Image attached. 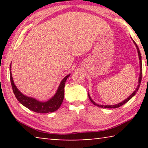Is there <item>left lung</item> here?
<instances>
[{
  "label": "left lung",
  "mask_w": 148,
  "mask_h": 148,
  "mask_svg": "<svg viewBox=\"0 0 148 148\" xmlns=\"http://www.w3.org/2000/svg\"><path fill=\"white\" fill-rule=\"evenodd\" d=\"M133 42H134L135 46H136L137 48V53H138V56H139V63H140V73H139V81H138V86H137L136 90H135L134 92H133L132 94H131L130 96H129L128 98L127 99H125V100H123V102H121L120 103H119V104H115V105H100V104H96V103H95L94 101L92 100V99L91 98V97L90 96V94H88V96H89V98H90V100L91 102H92L93 104H94L95 106H97L98 107H100V108H119V107H120L122 106V105L125 104V103H127L128 101L130 100L133 98V96H135V94H136L137 91H138L139 88V86H140V84H141V77H142V63H141V53H140V51H139V49L138 48V46H137V44L135 43L134 42V40H133Z\"/></svg>",
  "instance_id": "obj_1"
}]
</instances>
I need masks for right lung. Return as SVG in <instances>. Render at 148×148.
I'll return each mask as SVG.
<instances>
[{
  "instance_id": "obj_1",
  "label": "right lung",
  "mask_w": 148,
  "mask_h": 148,
  "mask_svg": "<svg viewBox=\"0 0 148 148\" xmlns=\"http://www.w3.org/2000/svg\"><path fill=\"white\" fill-rule=\"evenodd\" d=\"M11 64L10 65V79H11L12 88H13V93L15 94L16 98L22 105H23L24 106H25L26 108L29 109V110L38 113L52 112L57 110L60 108L64 99V84H65L66 81L69 77L70 76V75H66L61 81L55 95L51 99L48 100L47 102H42L36 100L35 98L25 96L18 90L15 84H14L11 71Z\"/></svg>"
}]
</instances>
